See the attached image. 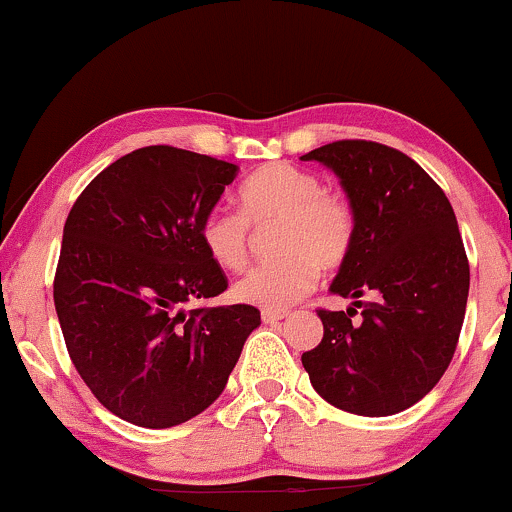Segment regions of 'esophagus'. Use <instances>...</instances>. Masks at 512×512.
I'll list each match as a JSON object with an SVG mask.
<instances>
[{"instance_id": "esophagus-1", "label": "esophagus", "mask_w": 512, "mask_h": 512, "mask_svg": "<svg viewBox=\"0 0 512 512\" xmlns=\"http://www.w3.org/2000/svg\"><path fill=\"white\" fill-rule=\"evenodd\" d=\"M289 315L286 310H262V320L264 322H279Z\"/></svg>"}]
</instances>
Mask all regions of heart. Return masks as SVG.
<instances>
[{
	"instance_id": "1",
	"label": "heart",
	"mask_w": 512,
	"mask_h": 512,
	"mask_svg": "<svg viewBox=\"0 0 512 512\" xmlns=\"http://www.w3.org/2000/svg\"><path fill=\"white\" fill-rule=\"evenodd\" d=\"M240 211L211 209L199 226L204 250L226 272L248 267L257 233L272 231L274 260L236 284L240 303L286 310L315 286L322 267H339L356 236L354 209L322 190L317 175L286 163L264 166L238 190Z\"/></svg>"
}]
</instances>
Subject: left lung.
Segmentation results:
<instances>
[{
	"instance_id": "obj_1",
	"label": "left lung",
	"mask_w": 512,
	"mask_h": 512,
	"mask_svg": "<svg viewBox=\"0 0 512 512\" xmlns=\"http://www.w3.org/2000/svg\"><path fill=\"white\" fill-rule=\"evenodd\" d=\"M339 178L356 236L330 291L354 308L320 310L322 342L301 356L315 392L358 416L409 409L448 370L464 322L469 262L455 211L402 151L344 139L301 156ZM361 295L375 302L363 306ZM356 307L362 322H350Z\"/></svg>"
}]
</instances>
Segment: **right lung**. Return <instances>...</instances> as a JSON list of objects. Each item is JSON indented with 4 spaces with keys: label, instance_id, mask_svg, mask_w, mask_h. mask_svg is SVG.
I'll use <instances>...</instances> for the list:
<instances>
[{
    "label": "right lung",
    "instance_id": "obj_1",
    "mask_svg": "<svg viewBox=\"0 0 512 512\" xmlns=\"http://www.w3.org/2000/svg\"><path fill=\"white\" fill-rule=\"evenodd\" d=\"M238 166L144 146L88 182L64 223L55 310L74 368L115 416L144 428L190 421L219 399L252 305L185 310L228 289L199 226Z\"/></svg>",
    "mask_w": 512,
    "mask_h": 512
}]
</instances>
